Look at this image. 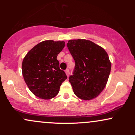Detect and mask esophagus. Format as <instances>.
I'll use <instances>...</instances> for the list:
<instances>
[{
    "label": "esophagus",
    "mask_w": 135,
    "mask_h": 135,
    "mask_svg": "<svg viewBox=\"0 0 135 135\" xmlns=\"http://www.w3.org/2000/svg\"><path fill=\"white\" fill-rule=\"evenodd\" d=\"M65 74L66 75H67V77L69 76V74H70V72H69V69H66L65 70Z\"/></svg>",
    "instance_id": "esophagus-1"
}]
</instances>
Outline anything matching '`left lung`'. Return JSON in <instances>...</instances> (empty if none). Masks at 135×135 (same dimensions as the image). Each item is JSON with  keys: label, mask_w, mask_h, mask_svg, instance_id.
Here are the masks:
<instances>
[{"label": "left lung", "mask_w": 135, "mask_h": 135, "mask_svg": "<svg viewBox=\"0 0 135 135\" xmlns=\"http://www.w3.org/2000/svg\"><path fill=\"white\" fill-rule=\"evenodd\" d=\"M67 47L75 63L69 77L74 94L84 100L95 98L104 89L110 73L108 54L101 46L86 39L70 40Z\"/></svg>", "instance_id": "1"}]
</instances>
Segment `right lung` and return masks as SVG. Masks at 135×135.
<instances>
[{"label":"right lung","mask_w":135,"mask_h":135,"mask_svg":"<svg viewBox=\"0 0 135 135\" xmlns=\"http://www.w3.org/2000/svg\"><path fill=\"white\" fill-rule=\"evenodd\" d=\"M65 47L64 41H44L30 49L22 63V74L28 88L34 95L49 100L58 94L67 79L60 69L57 56Z\"/></svg>","instance_id":"add662e5"}]
</instances>
